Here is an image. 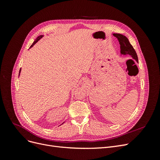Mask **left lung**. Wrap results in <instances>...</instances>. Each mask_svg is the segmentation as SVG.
I'll use <instances>...</instances> for the list:
<instances>
[{"label":"left lung","instance_id":"left-lung-1","mask_svg":"<svg viewBox=\"0 0 160 160\" xmlns=\"http://www.w3.org/2000/svg\"><path fill=\"white\" fill-rule=\"evenodd\" d=\"M113 35L118 38V39L120 45V49H121V53L122 54H128L132 56L133 59L138 62V58L137 53L135 52V49H133V46L130 44V42L128 40V38L121 34L114 33Z\"/></svg>","mask_w":160,"mask_h":160}]
</instances>
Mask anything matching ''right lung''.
Here are the masks:
<instances>
[{
    "mask_svg": "<svg viewBox=\"0 0 160 160\" xmlns=\"http://www.w3.org/2000/svg\"><path fill=\"white\" fill-rule=\"evenodd\" d=\"M42 37V35H41V36H39V37H37V38H36V40H35V42H34L32 43V45H31V46L30 47V48H31V47H32V46H33L34 45H35V43H36V42H37V41H38V40H39V39H40V38H41ZM20 72H21V69H20V71H19V75H20Z\"/></svg>",
    "mask_w": 160,
    "mask_h": 160,
    "instance_id": "1",
    "label": "right lung"
}]
</instances>
